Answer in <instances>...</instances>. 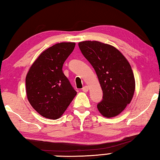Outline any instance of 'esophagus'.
Wrapping results in <instances>:
<instances>
[{
    "instance_id": "34e87169",
    "label": "esophagus",
    "mask_w": 160,
    "mask_h": 160,
    "mask_svg": "<svg viewBox=\"0 0 160 160\" xmlns=\"http://www.w3.org/2000/svg\"><path fill=\"white\" fill-rule=\"evenodd\" d=\"M82 90L85 92H88V90H89V88L88 86H85V87H83V88L82 89Z\"/></svg>"
}]
</instances>
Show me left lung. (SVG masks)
Segmentation results:
<instances>
[{
	"label": "left lung",
	"instance_id": "obj_1",
	"mask_svg": "<svg viewBox=\"0 0 160 160\" xmlns=\"http://www.w3.org/2000/svg\"><path fill=\"white\" fill-rule=\"evenodd\" d=\"M80 50L91 63L103 91V99L97 104L103 117L113 118L125 109L135 91L132 67L124 55L113 46L98 41L78 43Z\"/></svg>",
	"mask_w": 160,
	"mask_h": 160
}]
</instances>
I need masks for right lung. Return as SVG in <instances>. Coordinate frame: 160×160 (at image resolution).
<instances>
[{
    "instance_id": "add662e5",
    "label": "right lung",
    "mask_w": 160,
    "mask_h": 160,
    "mask_svg": "<svg viewBox=\"0 0 160 160\" xmlns=\"http://www.w3.org/2000/svg\"><path fill=\"white\" fill-rule=\"evenodd\" d=\"M75 46V42H61L48 48L27 72V98L42 117L52 120L62 117L77 94L62 71L63 63Z\"/></svg>"
}]
</instances>
